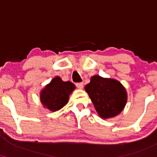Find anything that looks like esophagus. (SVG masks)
Wrapping results in <instances>:
<instances>
[{"instance_id":"1","label":"esophagus","mask_w":157,"mask_h":157,"mask_svg":"<svg viewBox=\"0 0 157 157\" xmlns=\"http://www.w3.org/2000/svg\"><path fill=\"white\" fill-rule=\"evenodd\" d=\"M76 86L79 89H83V83H82V82H79V83H77Z\"/></svg>"}]
</instances>
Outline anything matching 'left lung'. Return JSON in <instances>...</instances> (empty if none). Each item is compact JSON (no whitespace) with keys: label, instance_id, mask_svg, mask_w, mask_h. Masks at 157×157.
I'll use <instances>...</instances> for the list:
<instances>
[{"label":"left lung","instance_id":"1","mask_svg":"<svg viewBox=\"0 0 157 157\" xmlns=\"http://www.w3.org/2000/svg\"><path fill=\"white\" fill-rule=\"evenodd\" d=\"M97 113L102 119L117 116L126 105L128 94L120 81L94 75L85 86Z\"/></svg>","mask_w":157,"mask_h":157}]
</instances>
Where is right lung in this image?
Returning a JSON list of instances; mask_svg holds the SVG:
<instances>
[{"label": "right lung", "mask_w": 157, "mask_h": 157, "mask_svg": "<svg viewBox=\"0 0 157 157\" xmlns=\"http://www.w3.org/2000/svg\"><path fill=\"white\" fill-rule=\"evenodd\" d=\"M75 89V84L71 82H64L60 77H55L41 90V103L44 108L53 112L59 111L68 103L69 95Z\"/></svg>", "instance_id": "obj_1"}]
</instances>
